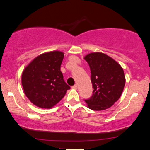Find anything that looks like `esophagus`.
I'll return each instance as SVG.
<instances>
[{"label":"esophagus","mask_w":150,"mask_h":150,"mask_svg":"<svg viewBox=\"0 0 150 150\" xmlns=\"http://www.w3.org/2000/svg\"><path fill=\"white\" fill-rule=\"evenodd\" d=\"M72 88L75 89V90H77V84H75L74 86H72Z\"/></svg>","instance_id":"obj_1"}]
</instances>
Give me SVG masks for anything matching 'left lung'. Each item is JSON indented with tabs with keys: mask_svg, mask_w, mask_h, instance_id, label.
I'll return each mask as SVG.
<instances>
[{
	"mask_svg": "<svg viewBox=\"0 0 150 150\" xmlns=\"http://www.w3.org/2000/svg\"><path fill=\"white\" fill-rule=\"evenodd\" d=\"M91 73L93 94L86 99L88 108L103 110L118 101L124 88L125 77L123 68L108 55L100 52L89 53L84 57Z\"/></svg>",
	"mask_w": 150,
	"mask_h": 150,
	"instance_id": "left-lung-1",
	"label": "left lung"
}]
</instances>
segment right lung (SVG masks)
I'll return each instance as SVG.
<instances>
[{"label": "right lung", "mask_w": 150, "mask_h": 150, "mask_svg": "<svg viewBox=\"0 0 150 150\" xmlns=\"http://www.w3.org/2000/svg\"><path fill=\"white\" fill-rule=\"evenodd\" d=\"M63 58V52H47L33 59L24 69L21 79L24 92L36 106L51 108L71 88L60 71Z\"/></svg>", "instance_id": "obj_1"}]
</instances>
